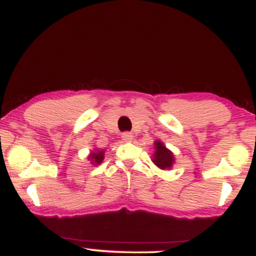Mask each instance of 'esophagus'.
<instances>
[{"label":"esophagus","instance_id":"esophagus-1","mask_svg":"<svg viewBox=\"0 0 256 256\" xmlns=\"http://www.w3.org/2000/svg\"><path fill=\"white\" fill-rule=\"evenodd\" d=\"M122 138L124 142H131V140H134V136H132L131 132H124V134H122Z\"/></svg>","mask_w":256,"mask_h":256}]
</instances>
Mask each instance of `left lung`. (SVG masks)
Returning <instances> with one entry per match:
<instances>
[{
  "instance_id": "8db88e82",
  "label": "left lung",
  "mask_w": 256,
  "mask_h": 256,
  "mask_svg": "<svg viewBox=\"0 0 256 256\" xmlns=\"http://www.w3.org/2000/svg\"><path fill=\"white\" fill-rule=\"evenodd\" d=\"M154 146L155 152L152 155V162L161 170L171 168L173 162H174V156H173L172 152L168 150L160 140H156L154 143Z\"/></svg>"
}]
</instances>
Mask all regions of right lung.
I'll return each mask as SVG.
<instances>
[{"instance_id":"obj_1","label":"right lung","mask_w":256,"mask_h":256,"mask_svg":"<svg viewBox=\"0 0 256 256\" xmlns=\"http://www.w3.org/2000/svg\"><path fill=\"white\" fill-rule=\"evenodd\" d=\"M104 150H96V152H91L90 156H89V160L91 161V164H94V165H100V164L104 161Z\"/></svg>"}]
</instances>
